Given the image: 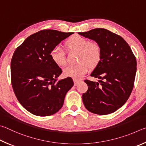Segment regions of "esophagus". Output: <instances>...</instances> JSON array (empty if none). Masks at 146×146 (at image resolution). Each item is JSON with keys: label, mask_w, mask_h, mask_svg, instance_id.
<instances>
[{"label": "esophagus", "mask_w": 146, "mask_h": 146, "mask_svg": "<svg viewBox=\"0 0 146 146\" xmlns=\"http://www.w3.org/2000/svg\"><path fill=\"white\" fill-rule=\"evenodd\" d=\"M74 85H78V83L81 82V80H76V79H74Z\"/></svg>", "instance_id": "esophagus-1"}]
</instances>
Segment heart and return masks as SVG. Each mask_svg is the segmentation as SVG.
<instances>
[{"label":"heart","instance_id":"b5f03b06","mask_svg":"<svg viewBox=\"0 0 146 146\" xmlns=\"http://www.w3.org/2000/svg\"><path fill=\"white\" fill-rule=\"evenodd\" d=\"M66 48L70 50L78 51V61L76 65H69L63 68L64 76L76 80L80 79L89 70L98 65L101 58V48L98 43L89 42L88 39L80 35H74L68 38L65 42ZM50 58L54 63L59 66L66 63L65 52L60 46L54 47L50 52Z\"/></svg>","mask_w":146,"mask_h":146}]
</instances>
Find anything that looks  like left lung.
<instances>
[{
    "label": "left lung",
    "mask_w": 146,
    "mask_h": 146,
    "mask_svg": "<svg viewBox=\"0 0 146 146\" xmlns=\"http://www.w3.org/2000/svg\"><path fill=\"white\" fill-rule=\"evenodd\" d=\"M92 40L101 48V58L90 76L99 82L85 80L88 90L82 96L92 113L107 115L124 105L134 85L137 61L129 45L119 35L103 28L78 33Z\"/></svg>",
    "instance_id": "8db88e82"
}]
</instances>
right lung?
Listing matches in <instances>:
<instances>
[{"instance_id": "obj_1", "label": "right lung", "mask_w": 146, "mask_h": 146, "mask_svg": "<svg viewBox=\"0 0 146 146\" xmlns=\"http://www.w3.org/2000/svg\"><path fill=\"white\" fill-rule=\"evenodd\" d=\"M73 33L41 31L27 37L13 55V89L19 103L33 115L45 117L58 112L74 85L71 78L58 80L62 70L50 55L54 47Z\"/></svg>"}]
</instances>
